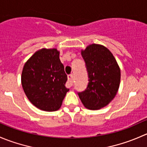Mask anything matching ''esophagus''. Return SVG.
<instances>
[{"label":"esophagus","mask_w":147,"mask_h":147,"mask_svg":"<svg viewBox=\"0 0 147 147\" xmlns=\"http://www.w3.org/2000/svg\"><path fill=\"white\" fill-rule=\"evenodd\" d=\"M67 78H68V83H67V87H71L72 85H73V75L72 74H70V75H67Z\"/></svg>","instance_id":"1"}]
</instances>
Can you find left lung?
I'll use <instances>...</instances> for the list:
<instances>
[{
  "label": "left lung",
  "instance_id": "left-lung-1",
  "mask_svg": "<svg viewBox=\"0 0 147 147\" xmlns=\"http://www.w3.org/2000/svg\"><path fill=\"white\" fill-rule=\"evenodd\" d=\"M88 75L87 88L78 92L89 109L107 106L116 95L120 83V69L115 57L105 46L92 44L81 53Z\"/></svg>",
  "mask_w": 147,
  "mask_h": 147
}]
</instances>
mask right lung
<instances>
[{
  "label": "right lung",
  "instance_id": "obj_1",
  "mask_svg": "<svg viewBox=\"0 0 147 147\" xmlns=\"http://www.w3.org/2000/svg\"><path fill=\"white\" fill-rule=\"evenodd\" d=\"M57 49H41L26 62L22 86L30 102L46 112L58 110L69 89L67 76Z\"/></svg>",
  "mask_w": 147,
  "mask_h": 147
}]
</instances>
